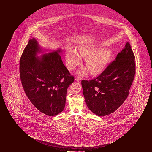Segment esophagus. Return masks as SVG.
<instances>
[{
	"mask_svg": "<svg viewBox=\"0 0 152 152\" xmlns=\"http://www.w3.org/2000/svg\"><path fill=\"white\" fill-rule=\"evenodd\" d=\"M75 80L77 81L78 82H81V79L80 78H78V77H76L75 78Z\"/></svg>",
	"mask_w": 152,
	"mask_h": 152,
	"instance_id": "34e87169",
	"label": "esophagus"
}]
</instances>
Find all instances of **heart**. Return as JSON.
Returning <instances> with one entry per match:
<instances>
[{
  "label": "heart",
  "mask_w": 152,
  "mask_h": 152,
  "mask_svg": "<svg viewBox=\"0 0 152 152\" xmlns=\"http://www.w3.org/2000/svg\"><path fill=\"white\" fill-rule=\"evenodd\" d=\"M76 50L68 49L66 50V64L70 69H74L82 61V57H86L85 64L91 73L97 75L101 72L109 62L111 56V51L107 48H99L96 47L82 46ZM87 73L85 68L78 71V74L84 76Z\"/></svg>",
  "instance_id": "1"
}]
</instances>
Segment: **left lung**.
I'll use <instances>...</instances> for the list:
<instances>
[{
	"instance_id": "8db88e82",
	"label": "left lung",
	"mask_w": 152,
	"mask_h": 152,
	"mask_svg": "<svg viewBox=\"0 0 152 152\" xmlns=\"http://www.w3.org/2000/svg\"><path fill=\"white\" fill-rule=\"evenodd\" d=\"M134 55L129 43L98 77L82 80L87 107L98 116L115 112L127 99L135 75Z\"/></svg>"
}]
</instances>
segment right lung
<instances>
[{
	"label": "right lung",
	"instance_id": "right-lung-1",
	"mask_svg": "<svg viewBox=\"0 0 152 152\" xmlns=\"http://www.w3.org/2000/svg\"><path fill=\"white\" fill-rule=\"evenodd\" d=\"M42 51L36 39L29 40L20 57V80L34 106L45 115L54 116L64 109L67 90L74 77L63 64L61 49L38 57Z\"/></svg>",
	"mask_w": 152,
	"mask_h": 152
}]
</instances>
